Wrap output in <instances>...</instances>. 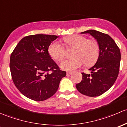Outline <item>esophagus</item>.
<instances>
[{"label": "esophagus", "mask_w": 127, "mask_h": 127, "mask_svg": "<svg viewBox=\"0 0 127 127\" xmlns=\"http://www.w3.org/2000/svg\"><path fill=\"white\" fill-rule=\"evenodd\" d=\"M71 74H72L71 72H66V76H70Z\"/></svg>", "instance_id": "obj_1"}]
</instances>
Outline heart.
Instances as JSON below:
<instances>
[{"mask_svg": "<svg viewBox=\"0 0 127 127\" xmlns=\"http://www.w3.org/2000/svg\"><path fill=\"white\" fill-rule=\"evenodd\" d=\"M67 48H73L70 59L62 61L60 67L66 71H73L85 63L86 66H91L97 61L99 56V46L95 40L87 39L83 35L74 34L63 38ZM48 53L55 61H60L65 57V49L58 41L51 43L48 48Z\"/></svg>", "mask_w": 127, "mask_h": 127, "instance_id": "obj_1", "label": "heart"}]
</instances>
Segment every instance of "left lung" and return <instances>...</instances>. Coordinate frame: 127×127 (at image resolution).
Wrapping results in <instances>:
<instances>
[{
  "label": "left lung",
  "mask_w": 127,
  "mask_h": 127,
  "mask_svg": "<svg viewBox=\"0 0 127 127\" xmlns=\"http://www.w3.org/2000/svg\"><path fill=\"white\" fill-rule=\"evenodd\" d=\"M81 33H89L94 36L98 44L100 51L96 64L89 69L91 74L82 73L83 79L76 87L86 96H100L112 87L118 76L121 51L108 34L95 30H89Z\"/></svg>",
  "instance_id": "obj_1"
}]
</instances>
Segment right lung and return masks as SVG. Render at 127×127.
Listing matches in <instances>:
<instances>
[{
  "instance_id": "1",
  "label": "right lung",
  "mask_w": 127,
  "mask_h": 127,
  "mask_svg": "<svg viewBox=\"0 0 127 127\" xmlns=\"http://www.w3.org/2000/svg\"><path fill=\"white\" fill-rule=\"evenodd\" d=\"M57 37L43 34L25 36L11 53L10 68L13 81L19 92L31 100L40 101L50 98L66 76L48 53L49 46Z\"/></svg>"
}]
</instances>
